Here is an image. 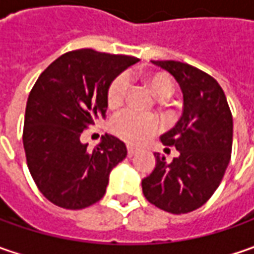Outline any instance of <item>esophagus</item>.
I'll return each instance as SVG.
<instances>
[{"label":"esophagus","instance_id":"1","mask_svg":"<svg viewBox=\"0 0 254 254\" xmlns=\"http://www.w3.org/2000/svg\"><path fill=\"white\" fill-rule=\"evenodd\" d=\"M135 150H134V148H132V147H127V155H128V157H130V158H131V157H134V155H135Z\"/></svg>","mask_w":254,"mask_h":254}]
</instances>
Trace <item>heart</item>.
<instances>
[{
	"label": "heart",
	"mask_w": 254,
	"mask_h": 254,
	"mask_svg": "<svg viewBox=\"0 0 254 254\" xmlns=\"http://www.w3.org/2000/svg\"><path fill=\"white\" fill-rule=\"evenodd\" d=\"M144 83L150 92L158 99L165 100L174 93V82L170 76L162 72H150L144 74ZM128 82L126 74H119L113 79L106 93L107 107L117 110L122 107L127 96ZM160 128V123L155 117H142L131 112H123L112 120L110 130L124 142L130 145H141L148 141Z\"/></svg>",
	"instance_id": "1"
}]
</instances>
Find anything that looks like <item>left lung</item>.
<instances>
[{"label": "left lung", "instance_id": "left-lung-1", "mask_svg": "<svg viewBox=\"0 0 254 254\" xmlns=\"http://www.w3.org/2000/svg\"><path fill=\"white\" fill-rule=\"evenodd\" d=\"M170 72L184 96V112L174 128L161 135L180 155L172 162L155 152V168L141 182L142 193L157 208L188 213L218 190L232 154L233 119L219 83L199 69L177 61H152Z\"/></svg>", "mask_w": 254, "mask_h": 254}]
</instances>
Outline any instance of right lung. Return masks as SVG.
Segmentation results:
<instances>
[{
    "mask_svg": "<svg viewBox=\"0 0 254 254\" xmlns=\"http://www.w3.org/2000/svg\"><path fill=\"white\" fill-rule=\"evenodd\" d=\"M138 59L79 49L59 56L29 93L24 122L26 164L45 198L64 209H83L106 193L112 170L127 155L126 144L103 135L93 151L83 130L106 119L113 79Z\"/></svg>",
    "mask_w": 254,
    "mask_h": 254,
    "instance_id": "right-lung-1",
    "label": "right lung"
}]
</instances>
